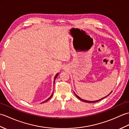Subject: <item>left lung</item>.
Wrapping results in <instances>:
<instances>
[{
	"label": "left lung",
	"instance_id": "1",
	"mask_svg": "<svg viewBox=\"0 0 129 129\" xmlns=\"http://www.w3.org/2000/svg\"><path fill=\"white\" fill-rule=\"evenodd\" d=\"M112 92V91H111ZM111 92L110 93V94H111ZM74 94H75V95H76V96L77 97L79 100H80L81 101H84V102H86V103H96V102H98V101H100V100H102V99H103L104 98H106V96H108V95H109V94L108 95H107L106 96H105V97H104V98H102V99H99V100H96V101H87V100H83V99H81L80 97L79 96H78L76 95L75 93L74 92Z\"/></svg>",
	"mask_w": 129,
	"mask_h": 129
}]
</instances>
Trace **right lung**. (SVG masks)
<instances>
[{"instance_id": "obj_1", "label": "right lung", "mask_w": 129, "mask_h": 129, "mask_svg": "<svg viewBox=\"0 0 129 129\" xmlns=\"http://www.w3.org/2000/svg\"><path fill=\"white\" fill-rule=\"evenodd\" d=\"M57 75H58V73H57V74L55 75V78H54V82H55V79H56V77H57ZM53 94H52V95H51V96L50 97V98H49V99H48L47 100H45V101H44V102H46V101H47L48 100H49V99H50L52 97V96H53Z\"/></svg>"}]
</instances>
